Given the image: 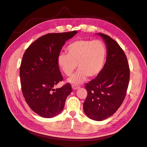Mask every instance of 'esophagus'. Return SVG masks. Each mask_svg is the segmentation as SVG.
I'll return each instance as SVG.
<instances>
[{
    "label": "esophagus",
    "instance_id": "obj_1",
    "mask_svg": "<svg viewBox=\"0 0 147 147\" xmlns=\"http://www.w3.org/2000/svg\"><path fill=\"white\" fill-rule=\"evenodd\" d=\"M80 88V86H78V85H72V88L74 89H78Z\"/></svg>",
    "mask_w": 147,
    "mask_h": 147
}]
</instances>
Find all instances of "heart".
Returning <instances> with one entry per match:
<instances>
[{"label": "heart", "instance_id": "heart-1", "mask_svg": "<svg viewBox=\"0 0 147 147\" xmlns=\"http://www.w3.org/2000/svg\"><path fill=\"white\" fill-rule=\"evenodd\" d=\"M67 54L58 56L60 68L67 76H71L76 69V74L69 79L74 84L83 82L88 76L94 77L102 70L106 57L105 44L99 40H78L66 48Z\"/></svg>", "mask_w": 147, "mask_h": 147}]
</instances>
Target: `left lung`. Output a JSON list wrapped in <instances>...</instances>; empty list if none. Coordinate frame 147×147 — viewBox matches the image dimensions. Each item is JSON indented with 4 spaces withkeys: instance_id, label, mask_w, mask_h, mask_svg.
Wrapping results in <instances>:
<instances>
[{
    "instance_id": "8db88e82",
    "label": "left lung",
    "mask_w": 147,
    "mask_h": 147,
    "mask_svg": "<svg viewBox=\"0 0 147 147\" xmlns=\"http://www.w3.org/2000/svg\"><path fill=\"white\" fill-rule=\"evenodd\" d=\"M98 34L107 46L106 63L97 77L86 84L88 96L83 109L89 118L102 121L118 110L125 99L130 68L123 50L111 37Z\"/></svg>"
}]
</instances>
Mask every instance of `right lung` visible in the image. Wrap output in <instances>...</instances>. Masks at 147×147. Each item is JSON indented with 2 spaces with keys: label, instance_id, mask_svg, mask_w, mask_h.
Listing matches in <instances>:
<instances>
[{
  "label": "right lung",
  "instance_id": "right-lung-1",
  "mask_svg": "<svg viewBox=\"0 0 147 147\" xmlns=\"http://www.w3.org/2000/svg\"><path fill=\"white\" fill-rule=\"evenodd\" d=\"M78 33H51L41 36L24 53L20 67L22 91L31 109L44 118L53 117L63 109L71 84L53 88L63 80L58 63L66 41Z\"/></svg>",
  "mask_w": 147,
  "mask_h": 147
}]
</instances>
